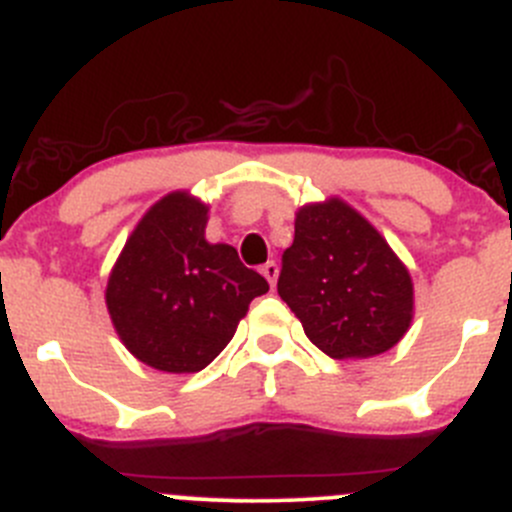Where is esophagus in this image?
Returning <instances> with one entry per match:
<instances>
[{"label": "esophagus", "mask_w": 512, "mask_h": 512, "mask_svg": "<svg viewBox=\"0 0 512 512\" xmlns=\"http://www.w3.org/2000/svg\"><path fill=\"white\" fill-rule=\"evenodd\" d=\"M262 275L267 277V282H270L272 287H275V282H277V275H280V270H277V265L275 262H265V265H262Z\"/></svg>", "instance_id": "obj_1"}]
</instances>
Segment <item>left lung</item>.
<instances>
[{
    "mask_svg": "<svg viewBox=\"0 0 512 512\" xmlns=\"http://www.w3.org/2000/svg\"><path fill=\"white\" fill-rule=\"evenodd\" d=\"M277 292L305 335L335 360L382 355L413 325L408 265L342 197L297 207Z\"/></svg>",
    "mask_w": 512,
    "mask_h": 512,
    "instance_id": "8db88e82",
    "label": "left lung"
}]
</instances>
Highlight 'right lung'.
Here are the masks:
<instances>
[{
	"instance_id": "1",
	"label": "right lung",
	"mask_w": 512,
	"mask_h": 512,
	"mask_svg": "<svg viewBox=\"0 0 512 512\" xmlns=\"http://www.w3.org/2000/svg\"><path fill=\"white\" fill-rule=\"evenodd\" d=\"M210 205L167 192L142 215L107 277L109 320L140 362L200 372L227 347L257 295L270 290L237 250L205 237Z\"/></svg>"
}]
</instances>
